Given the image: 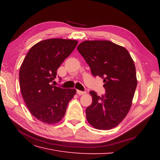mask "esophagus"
Listing matches in <instances>:
<instances>
[{"label":"esophagus","mask_w":160,"mask_h":160,"mask_svg":"<svg viewBox=\"0 0 160 160\" xmlns=\"http://www.w3.org/2000/svg\"><path fill=\"white\" fill-rule=\"evenodd\" d=\"M77 94L79 95H82L85 94L86 92L85 91H81L80 90H77Z\"/></svg>","instance_id":"obj_1"}]
</instances>
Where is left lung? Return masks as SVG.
<instances>
[{"instance_id":"8db88e82","label":"left lung","mask_w":160,"mask_h":160,"mask_svg":"<svg viewBox=\"0 0 160 160\" xmlns=\"http://www.w3.org/2000/svg\"><path fill=\"white\" fill-rule=\"evenodd\" d=\"M91 73L103 79L105 95L89 92L92 103L86 109L89 123L97 129L115 128L132 107L138 80L133 60L125 47L109 41H85L77 47Z\"/></svg>"}]
</instances>
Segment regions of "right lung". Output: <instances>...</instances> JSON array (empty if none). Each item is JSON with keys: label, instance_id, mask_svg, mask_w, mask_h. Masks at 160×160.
<instances>
[{"label": "right lung", "instance_id": "right-lung-1", "mask_svg": "<svg viewBox=\"0 0 160 160\" xmlns=\"http://www.w3.org/2000/svg\"><path fill=\"white\" fill-rule=\"evenodd\" d=\"M77 43L76 40L63 38L41 41L31 48L21 64L19 85L22 96L31 113L42 123L59 122L76 93V89L60 88L52 81Z\"/></svg>", "mask_w": 160, "mask_h": 160}]
</instances>
